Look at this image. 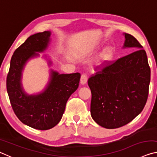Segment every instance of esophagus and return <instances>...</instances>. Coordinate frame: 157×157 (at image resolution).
I'll return each mask as SVG.
<instances>
[{
  "label": "esophagus",
  "instance_id": "1",
  "mask_svg": "<svg viewBox=\"0 0 157 157\" xmlns=\"http://www.w3.org/2000/svg\"><path fill=\"white\" fill-rule=\"evenodd\" d=\"M87 82V76L86 74H82L80 78V84L84 85Z\"/></svg>",
  "mask_w": 157,
  "mask_h": 157
}]
</instances>
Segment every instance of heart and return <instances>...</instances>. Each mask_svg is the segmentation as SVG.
I'll list each match as a JSON object with an SVG mask.
<instances>
[{"instance_id": "1", "label": "heart", "mask_w": 157, "mask_h": 157, "mask_svg": "<svg viewBox=\"0 0 157 157\" xmlns=\"http://www.w3.org/2000/svg\"><path fill=\"white\" fill-rule=\"evenodd\" d=\"M115 55V49L111 46L105 48L100 55V59L102 63H108L113 60Z\"/></svg>"}]
</instances>
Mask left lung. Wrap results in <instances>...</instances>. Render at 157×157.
Listing matches in <instances>:
<instances>
[{
	"instance_id": "left-lung-1",
	"label": "left lung",
	"mask_w": 157,
	"mask_h": 157,
	"mask_svg": "<svg viewBox=\"0 0 157 157\" xmlns=\"http://www.w3.org/2000/svg\"><path fill=\"white\" fill-rule=\"evenodd\" d=\"M123 48L134 52L109 63L91 77V115L107 129L125 125L143 111L148 96L150 68L147 55L135 37L124 33Z\"/></svg>"
}]
</instances>
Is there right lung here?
Here are the masks:
<instances>
[{"label": "right lung", "mask_w": 157, "mask_h": 157, "mask_svg": "<svg viewBox=\"0 0 157 157\" xmlns=\"http://www.w3.org/2000/svg\"><path fill=\"white\" fill-rule=\"evenodd\" d=\"M51 32L44 31L31 35L13 54L7 77V91L16 116L34 129L47 130L59 123L66 102L79 86L80 74H60L50 68L48 82L37 94H29L23 89V72L27 63L40 56L50 42ZM48 59V64L52 65Z\"/></svg>", "instance_id": "add662e5"}]
</instances>
